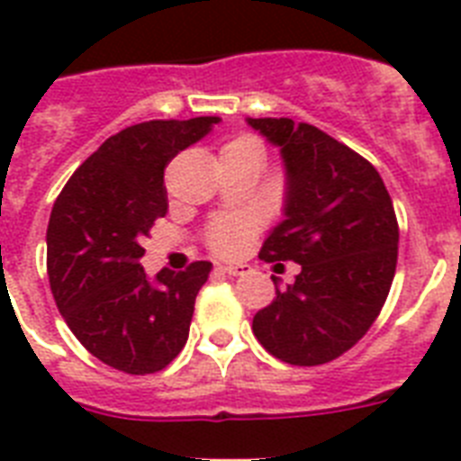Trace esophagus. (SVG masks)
I'll return each mask as SVG.
<instances>
[{"label": "esophagus", "mask_w": 461, "mask_h": 461, "mask_svg": "<svg viewBox=\"0 0 461 461\" xmlns=\"http://www.w3.org/2000/svg\"><path fill=\"white\" fill-rule=\"evenodd\" d=\"M220 272L230 274V276H243L246 272H250L249 265H220Z\"/></svg>", "instance_id": "esophagus-1"}]
</instances>
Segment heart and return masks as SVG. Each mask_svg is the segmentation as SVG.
Here are the masks:
<instances>
[{
  "mask_svg": "<svg viewBox=\"0 0 461 461\" xmlns=\"http://www.w3.org/2000/svg\"><path fill=\"white\" fill-rule=\"evenodd\" d=\"M230 145H249L258 149L253 140H234ZM253 234V224L243 218H222L212 224L208 231V243L211 249L220 255H231L243 249V243L249 241Z\"/></svg>",
  "mask_w": 461,
  "mask_h": 461,
  "instance_id": "b5f03b06",
  "label": "heart"
}]
</instances>
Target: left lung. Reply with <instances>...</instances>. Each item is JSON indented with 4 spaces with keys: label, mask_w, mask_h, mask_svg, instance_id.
<instances>
[{
    "label": "left lung",
    "mask_w": 461,
    "mask_h": 461,
    "mask_svg": "<svg viewBox=\"0 0 461 461\" xmlns=\"http://www.w3.org/2000/svg\"><path fill=\"white\" fill-rule=\"evenodd\" d=\"M278 147L285 168L284 220L260 250L265 262L300 265L295 284L253 316L267 351L290 366H321L368 332L392 288L398 222L370 161L309 123L246 119Z\"/></svg>",
    "instance_id": "1"
}]
</instances>
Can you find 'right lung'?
<instances>
[{"label":"right lung","mask_w":461,"mask_h":461,"mask_svg":"<svg viewBox=\"0 0 461 461\" xmlns=\"http://www.w3.org/2000/svg\"><path fill=\"white\" fill-rule=\"evenodd\" d=\"M218 117L142 122L107 138L69 177L46 230L51 293L95 358L129 375L166 368L183 351L212 265L145 274L142 237L168 211L164 168Z\"/></svg>","instance_id":"add662e5"}]
</instances>
